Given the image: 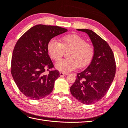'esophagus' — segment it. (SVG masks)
<instances>
[{"label": "esophagus", "mask_w": 128, "mask_h": 128, "mask_svg": "<svg viewBox=\"0 0 128 128\" xmlns=\"http://www.w3.org/2000/svg\"><path fill=\"white\" fill-rule=\"evenodd\" d=\"M67 74L66 73H64V72H60V76H65V75H67Z\"/></svg>", "instance_id": "34e87169"}]
</instances>
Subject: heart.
I'll list each match as a JSON object with an SVG mask.
<instances>
[{
  "label": "heart",
  "instance_id": "1",
  "mask_svg": "<svg viewBox=\"0 0 128 128\" xmlns=\"http://www.w3.org/2000/svg\"><path fill=\"white\" fill-rule=\"evenodd\" d=\"M48 52L55 61L61 59L64 52H68V59L61 60L56 64L59 71L68 72L78 66L84 67L90 64L95 54V49L90 43L76 34H68L62 37L60 43L56 40H50L47 44Z\"/></svg>",
  "mask_w": 128,
  "mask_h": 128
}]
</instances>
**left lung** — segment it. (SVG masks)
<instances>
[{
	"label": "left lung",
	"mask_w": 128,
	"mask_h": 128,
	"mask_svg": "<svg viewBox=\"0 0 128 128\" xmlns=\"http://www.w3.org/2000/svg\"><path fill=\"white\" fill-rule=\"evenodd\" d=\"M77 30L88 35L95 54L88 68L77 74L70 91L80 102L90 105L102 99L109 90L115 77L116 64L112 50L105 40L91 30Z\"/></svg>",
	"instance_id": "left-lung-1"
}]
</instances>
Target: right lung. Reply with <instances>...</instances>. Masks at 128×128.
I'll return each mask as SVG.
<instances>
[{"label":"right lung","mask_w":128,"mask_h":128,"mask_svg":"<svg viewBox=\"0 0 128 128\" xmlns=\"http://www.w3.org/2000/svg\"><path fill=\"white\" fill-rule=\"evenodd\" d=\"M67 31L58 26L36 25L16 43L11 73L19 90L26 97L40 100L52 92L60 72L50 70L54 66L48 54L47 44L52 38Z\"/></svg>","instance_id":"add662e5"}]
</instances>
